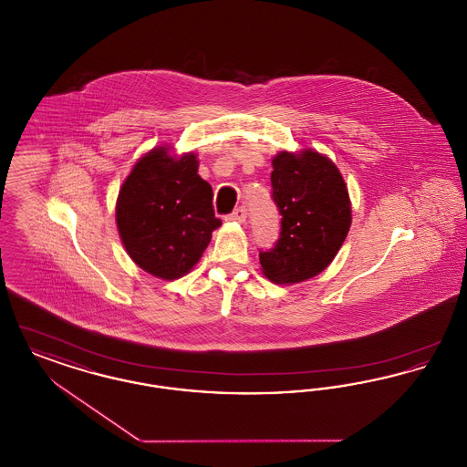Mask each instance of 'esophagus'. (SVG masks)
I'll use <instances>...</instances> for the list:
<instances>
[{"mask_svg":"<svg viewBox=\"0 0 467 467\" xmlns=\"http://www.w3.org/2000/svg\"><path fill=\"white\" fill-rule=\"evenodd\" d=\"M229 221H234V223H244L246 221V208L240 206L236 208L231 215H229Z\"/></svg>","mask_w":467,"mask_h":467,"instance_id":"obj_1","label":"esophagus"}]
</instances>
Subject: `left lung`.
Segmentation results:
<instances>
[{"mask_svg": "<svg viewBox=\"0 0 467 467\" xmlns=\"http://www.w3.org/2000/svg\"><path fill=\"white\" fill-rule=\"evenodd\" d=\"M273 200L282 215L276 246L261 252V271L280 285L306 282L329 266L352 223L348 187L317 150H282L271 159Z\"/></svg>", "mask_w": 467, "mask_h": 467, "instance_id": "1", "label": "left lung"}]
</instances>
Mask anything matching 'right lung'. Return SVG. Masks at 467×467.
<instances>
[{
	"mask_svg": "<svg viewBox=\"0 0 467 467\" xmlns=\"http://www.w3.org/2000/svg\"><path fill=\"white\" fill-rule=\"evenodd\" d=\"M194 152L156 147L140 157L120 185L115 223L136 266L162 280H177L200 263L221 225L213 191L198 175Z\"/></svg>",
	"mask_w": 467,
	"mask_h": 467,
	"instance_id": "1",
	"label": "right lung"
}]
</instances>
